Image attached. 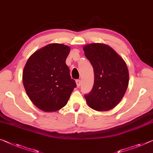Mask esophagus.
<instances>
[{
	"label": "esophagus",
	"instance_id": "esophagus-1",
	"mask_svg": "<svg viewBox=\"0 0 153 153\" xmlns=\"http://www.w3.org/2000/svg\"><path fill=\"white\" fill-rule=\"evenodd\" d=\"M76 83L77 87L79 88V87L81 86V80H79V79L76 80Z\"/></svg>",
	"mask_w": 153,
	"mask_h": 153
}]
</instances>
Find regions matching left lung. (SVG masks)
<instances>
[{
	"instance_id": "1",
	"label": "left lung",
	"mask_w": 153,
	"mask_h": 153,
	"mask_svg": "<svg viewBox=\"0 0 153 153\" xmlns=\"http://www.w3.org/2000/svg\"><path fill=\"white\" fill-rule=\"evenodd\" d=\"M83 51L94 74L92 90L85 95L86 102L96 111H109L120 102L126 92L128 68L123 59L106 44H90L83 47Z\"/></svg>"
}]
</instances>
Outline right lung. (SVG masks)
<instances>
[{
    "mask_svg": "<svg viewBox=\"0 0 153 153\" xmlns=\"http://www.w3.org/2000/svg\"><path fill=\"white\" fill-rule=\"evenodd\" d=\"M70 51L68 46L50 44L36 51L26 63L23 85L30 100L42 111L62 109L76 87L65 63Z\"/></svg>",
    "mask_w": 153,
    "mask_h": 153,
    "instance_id": "obj_1",
    "label": "right lung"
}]
</instances>
